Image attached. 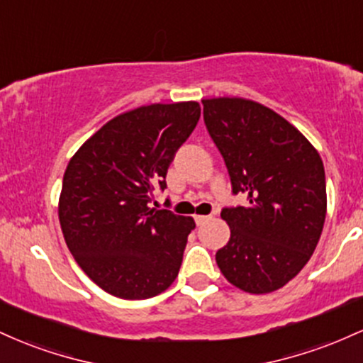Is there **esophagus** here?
<instances>
[{
  "label": "esophagus",
  "instance_id": "obj_1",
  "mask_svg": "<svg viewBox=\"0 0 363 363\" xmlns=\"http://www.w3.org/2000/svg\"><path fill=\"white\" fill-rule=\"evenodd\" d=\"M208 220H210V216H205V215H196L194 216L196 225H203L205 222H208Z\"/></svg>",
  "mask_w": 363,
  "mask_h": 363
}]
</instances>
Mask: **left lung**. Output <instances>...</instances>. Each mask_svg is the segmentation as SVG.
Here are the masks:
<instances>
[{
  "instance_id": "1",
  "label": "left lung",
  "mask_w": 363,
  "mask_h": 363,
  "mask_svg": "<svg viewBox=\"0 0 363 363\" xmlns=\"http://www.w3.org/2000/svg\"><path fill=\"white\" fill-rule=\"evenodd\" d=\"M203 118L222 153L232 193L227 245L216 251L220 272L237 289L269 294L307 264L326 218V177L318 150L280 114L245 99L203 101Z\"/></svg>"
}]
</instances>
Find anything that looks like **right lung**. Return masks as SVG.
I'll list each match as a JSON object with an SVG mask.
<instances>
[{
  "label": "right lung",
  "mask_w": 363,
  "mask_h": 363,
  "mask_svg": "<svg viewBox=\"0 0 363 363\" xmlns=\"http://www.w3.org/2000/svg\"><path fill=\"white\" fill-rule=\"evenodd\" d=\"M199 116L198 102L124 112L66 167L60 198L66 245L86 277L114 297H155L176 280L194 220L148 205L153 191L167 187L170 162Z\"/></svg>",
  "instance_id": "add662e5"
}]
</instances>
